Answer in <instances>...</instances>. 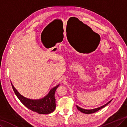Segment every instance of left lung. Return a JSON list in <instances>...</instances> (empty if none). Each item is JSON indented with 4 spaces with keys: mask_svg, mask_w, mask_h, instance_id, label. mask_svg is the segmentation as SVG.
Here are the masks:
<instances>
[{
    "mask_svg": "<svg viewBox=\"0 0 127 127\" xmlns=\"http://www.w3.org/2000/svg\"><path fill=\"white\" fill-rule=\"evenodd\" d=\"M112 101V100H110L109 102H108L107 103L104 104V105L100 106V107H98V108H94V109H90V110H86V109H84V108H82L81 107H78V106H76V107H77V109L80 111L82 112V113H84V114H92V113H94V112H95L96 111H98V110H99L100 109H102V108H103L105 107V106H106L108 104H109Z\"/></svg>",
    "mask_w": 127,
    "mask_h": 127,
    "instance_id": "1",
    "label": "left lung"
}]
</instances>
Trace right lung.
I'll return each instance as SVG.
<instances>
[{
	"instance_id": "obj_1",
	"label": "right lung",
	"mask_w": 127,
	"mask_h": 127,
	"mask_svg": "<svg viewBox=\"0 0 127 127\" xmlns=\"http://www.w3.org/2000/svg\"><path fill=\"white\" fill-rule=\"evenodd\" d=\"M12 84L13 91L19 99L29 110L40 114H49L53 112L56 108L55 93L59 84L50 90L49 93L43 98L38 99H31L21 95Z\"/></svg>"
}]
</instances>
